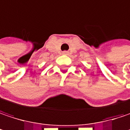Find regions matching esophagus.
Here are the masks:
<instances>
[{"instance_id": "esophagus-1", "label": "esophagus", "mask_w": 130, "mask_h": 130, "mask_svg": "<svg viewBox=\"0 0 130 130\" xmlns=\"http://www.w3.org/2000/svg\"><path fill=\"white\" fill-rule=\"evenodd\" d=\"M68 51H63V52H62V54H68Z\"/></svg>"}]
</instances>
